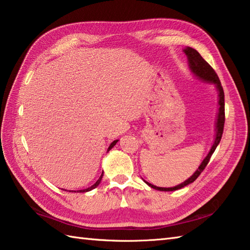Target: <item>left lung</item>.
Masks as SVG:
<instances>
[{
    "mask_svg": "<svg viewBox=\"0 0 250 250\" xmlns=\"http://www.w3.org/2000/svg\"><path fill=\"white\" fill-rule=\"evenodd\" d=\"M183 52H185L186 55L188 56V59H189V65L192 72L196 76H198L200 79L207 81V82L213 83L217 86L218 91H219V113H218V119H217V134H216L215 142H213L209 153H208V155L205 157V160L202 162V164L200 165V167H198V169L189 178V179L186 180L185 182H182L181 185L174 188H160V187H155L153 185H151L149 182H146L147 186H150L151 188H153V189L159 190V191H175L178 189H181V188L186 187L188 185H190V183H192L193 181H195L197 179V177L202 174V171L205 169V167L207 166L208 162H209L212 153L215 152L219 142H220L222 134H223V127H225V121H226L225 91H223L222 85L220 83V80H219L217 73L215 72V70L211 68V65L208 63L207 61L200 55V53H198L194 48L187 47Z\"/></svg>",
    "mask_w": 250,
    "mask_h": 250,
    "instance_id": "obj_1",
    "label": "left lung"
}]
</instances>
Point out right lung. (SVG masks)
<instances>
[{"mask_svg": "<svg viewBox=\"0 0 250 250\" xmlns=\"http://www.w3.org/2000/svg\"><path fill=\"white\" fill-rule=\"evenodd\" d=\"M116 142H118V140H114L113 142H112V144H111V145H110V146H109V149H108V151H109V150H111V149H112V147H113V146H114L116 145ZM103 176H104V172H103V174H101V176H100V178H99V179L96 181V183H95V185H93V186H91V187L87 188V189H85V190H80L79 192H87V191H90V190H93V189H95V188H97V187H98V185H99V183H100L101 179H103Z\"/></svg>", "mask_w": 250, "mask_h": 250, "instance_id": "add662e5", "label": "right lung"}]
</instances>
